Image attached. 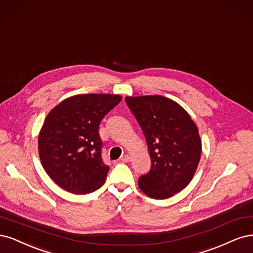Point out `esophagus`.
I'll list each match as a JSON object with an SVG mask.
<instances>
[{"label":"esophagus","instance_id":"esophagus-1","mask_svg":"<svg viewBox=\"0 0 253 253\" xmlns=\"http://www.w3.org/2000/svg\"><path fill=\"white\" fill-rule=\"evenodd\" d=\"M121 161L123 163H128L130 161V157L128 156V154H124V156L121 158Z\"/></svg>","mask_w":253,"mask_h":253}]
</instances>
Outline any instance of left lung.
<instances>
[{
	"mask_svg": "<svg viewBox=\"0 0 253 253\" xmlns=\"http://www.w3.org/2000/svg\"><path fill=\"white\" fill-rule=\"evenodd\" d=\"M125 102L142 128L151 158V168L138 178V187L152 199L172 197L190 183L198 168V127L180 105L165 96H127Z\"/></svg>",
	"mask_w": 253,
	"mask_h": 253,
	"instance_id": "1",
	"label": "left lung"
}]
</instances>
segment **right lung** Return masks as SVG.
Masks as SVG:
<instances>
[{
  "label": "right lung",
  "mask_w": 253,
  "mask_h": 253,
  "mask_svg": "<svg viewBox=\"0 0 253 253\" xmlns=\"http://www.w3.org/2000/svg\"><path fill=\"white\" fill-rule=\"evenodd\" d=\"M121 100L116 94H79L48 113L39 135L40 160L64 190L90 193L105 182L109 166L102 158L99 129Z\"/></svg>",
  "instance_id": "obj_1"
}]
</instances>
